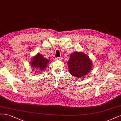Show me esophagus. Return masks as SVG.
<instances>
[{"label": "esophagus", "instance_id": "1", "mask_svg": "<svg viewBox=\"0 0 121 121\" xmlns=\"http://www.w3.org/2000/svg\"><path fill=\"white\" fill-rule=\"evenodd\" d=\"M55 59L57 60H62V58H61V57H56V58H55Z\"/></svg>", "mask_w": 121, "mask_h": 121}]
</instances>
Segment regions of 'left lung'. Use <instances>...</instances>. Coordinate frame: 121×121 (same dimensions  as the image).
Here are the masks:
<instances>
[{
    "instance_id": "obj_1",
    "label": "left lung",
    "mask_w": 121,
    "mask_h": 121,
    "mask_svg": "<svg viewBox=\"0 0 121 121\" xmlns=\"http://www.w3.org/2000/svg\"><path fill=\"white\" fill-rule=\"evenodd\" d=\"M92 62L84 53L74 52L70 55L68 66L70 73L75 77L81 78L87 74L92 68Z\"/></svg>"
}]
</instances>
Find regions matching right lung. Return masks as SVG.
Returning <instances> with one entry per match:
<instances>
[{
	"mask_svg": "<svg viewBox=\"0 0 121 121\" xmlns=\"http://www.w3.org/2000/svg\"><path fill=\"white\" fill-rule=\"evenodd\" d=\"M49 62V61L48 59L43 58L42 55L39 53L33 57L31 65L33 68L42 71L46 68Z\"/></svg>",
	"mask_w": 121,
	"mask_h": 121,
	"instance_id": "1",
	"label": "right lung"
}]
</instances>
